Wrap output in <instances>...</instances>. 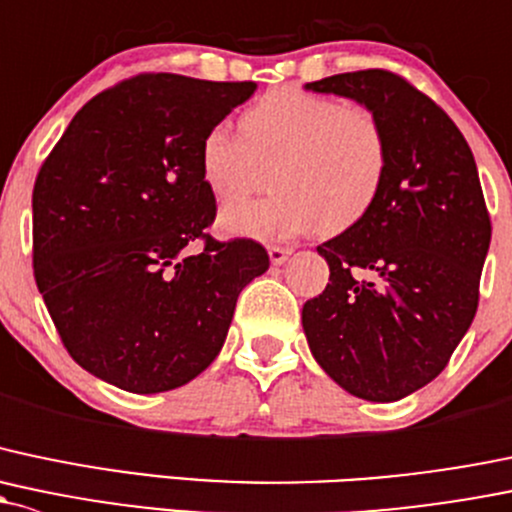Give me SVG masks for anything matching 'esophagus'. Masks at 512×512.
<instances>
[{
  "label": "esophagus",
  "mask_w": 512,
  "mask_h": 512,
  "mask_svg": "<svg viewBox=\"0 0 512 512\" xmlns=\"http://www.w3.org/2000/svg\"><path fill=\"white\" fill-rule=\"evenodd\" d=\"M267 252H270V262H272V265H284V262L289 260V255H292V247L270 245V247H267Z\"/></svg>",
  "instance_id": "esophagus-1"
}]
</instances>
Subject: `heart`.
Returning <instances> with one entry per match:
<instances>
[{"instance_id":"b5f03b06","label":"heart","mask_w":512,"mask_h":512,"mask_svg":"<svg viewBox=\"0 0 512 512\" xmlns=\"http://www.w3.org/2000/svg\"><path fill=\"white\" fill-rule=\"evenodd\" d=\"M198 161L223 206L261 190L272 170L278 196L225 208L220 228L289 240L321 228L341 233L373 208L387 171V137L368 105L279 88L242 115L240 134L225 125L208 129Z\"/></svg>"}]
</instances>
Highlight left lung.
<instances>
[{"label":"left lung","instance_id":"1","mask_svg":"<svg viewBox=\"0 0 512 512\" xmlns=\"http://www.w3.org/2000/svg\"><path fill=\"white\" fill-rule=\"evenodd\" d=\"M368 105L387 137L373 208L319 245L331 282L301 309L316 363L343 390L395 402L446 368L478 309L491 215L449 115L385 68L306 85Z\"/></svg>","mask_w":512,"mask_h":512}]
</instances>
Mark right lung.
I'll return each mask as SVG.
<instances>
[{
  "instance_id": "obj_1",
  "label": "right lung",
  "mask_w": 512,
  "mask_h": 512,
  "mask_svg": "<svg viewBox=\"0 0 512 512\" xmlns=\"http://www.w3.org/2000/svg\"><path fill=\"white\" fill-rule=\"evenodd\" d=\"M255 93L139 73L85 102L34 184V277L80 368L152 395L196 378L223 348L235 301L270 255L215 240L201 139ZM193 241L201 253H188Z\"/></svg>"
}]
</instances>
